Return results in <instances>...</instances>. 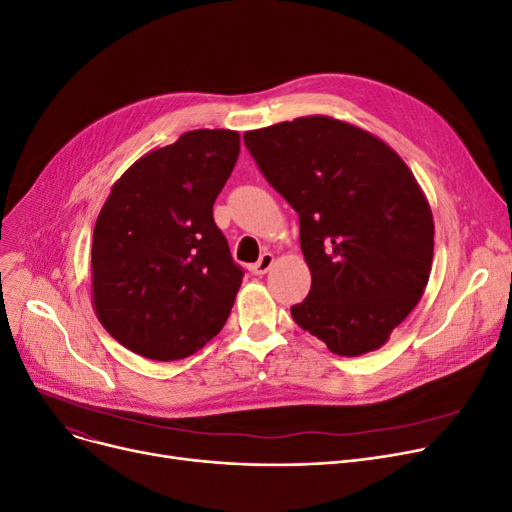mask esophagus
I'll list each match as a JSON object with an SVG mask.
<instances>
[{
  "label": "esophagus",
  "mask_w": 512,
  "mask_h": 512,
  "mask_svg": "<svg viewBox=\"0 0 512 512\" xmlns=\"http://www.w3.org/2000/svg\"><path fill=\"white\" fill-rule=\"evenodd\" d=\"M273 264H275V256H273L271 252H264V254L258 258V262L252 264V273H254V275L269 273V269H271Z\"/></svg>",
  "instance_id": "obj_1"
}]
</instances>
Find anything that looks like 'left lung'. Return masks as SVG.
<instances>
[{"instance_id": "obj_1", "label": "left lung", "mask_w": 512, "mask_h": 512, "mask_svg": "<svg viewBox=\"0 0 512 512\" xmlns=\"http://www.w3.org/2000/svg\"><path fill=\"white\" fill-rule=\"evenodd\" d=\"M250 154L300 214L310 294L294 321L337 356L387 344L423 296L433 214L406 162L346 120L300 116L243 133Z\"/></svg>"}]
</instances>
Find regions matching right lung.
I'll return each instance as SVG.
<instances>
[{
    "instance_id": "1",
    "label": "right lung",
    "mask_w": 512,
    "mask_h": 512,
    "mask_svg": "<svg viewBox=\"0 0 512 512\" xmlns=\"http://www.w3.org/2000/svg\"><path fill=\"white\" fill-rule=\"evenodd\" d=\"M237 156V131H187L114 181L93 229L91 302L131 352L181 360L227 323L243 273L212 206Z\"/></svg>"
}]
</instances>
